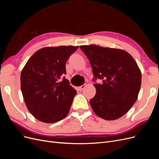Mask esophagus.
<instances>
[{
	"label": "esophagus",
	"mask_w": 159,
	"mask_h": 159,
	"mask_svg": "<svg viewBox=\"0 0 159 159\" xmlns=\"http://www.w3.org/2000/svg\"><path fill=\"white\" fill-rule=\"evenodd\" d=\"M85 88V84H84V85H82L80 86V87L78 88V89H79L80 91H82Z\"/></svg>",
	"instance_id": "34e87169"
}]
</instances>
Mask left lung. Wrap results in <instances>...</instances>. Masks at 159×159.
I'll return each instance as SVG.
<instances>
[{"label": "left lung", "instance_id": "8db88e82", "mask_svg": "<svg viewBox=\"0 0 159 159\" xmlns=\"http://www.w3.org/2000/svg\"><path fill=\"white\" fill-rule=\"evenodd\" d=\"M93 70L96 93L89 103L95 113L105 120L125 114L137 99L141 73L136 61L123 50L96 45L81 46Z\"/></svg>", "mask_w": 159, "mask_h": 159}]
</instances>
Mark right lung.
Listing matches in <instances>:
<instances>
[{
	"instance_id": "add662e5",
	"label": "right lung",
	"mask_w": 159,
	"mask_h": 159,
	"mask_svg": "<svg viewBox=\"0 0 159 159\" xmlns=\"http://www.w3.org/2000/svg\"><path fill=\"white\" fill-rule=\"evenodd\" d=\"M78 46L46 47L28 60L20 75L27 109L39 121L53 123L68 114L76 90L64 77L66 63Z\"/></svg>"
}]
</instances>
